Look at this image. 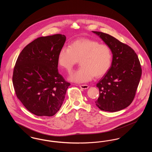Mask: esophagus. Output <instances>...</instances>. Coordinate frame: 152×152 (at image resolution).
<instances>
[{
    "mask_svg": "<svg viewBox=\"0 0 152 152\" xmlns=\"http://www.w3.org/2000/svg\"><path fill=\"white\" fill-rule=\"evenodd\" d=\"M79 87L84 89H87L89 88V86L88 85H80Z\"/></svg>",
    "mask_w": 152,
    "mask_h": 152,
    "instance_id": "1",
    "label": "esophagus"
}]
</instances>
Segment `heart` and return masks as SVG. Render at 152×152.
<instances>
[{"label": "heart", "instance_id": "obj_1", "mask_svg": "<svg viewBox=\"0 0 152 152\" xmlns=\"http://www.w3.org/2000/svg\"><path fill=\"white\" fill-rule=\"evenodd\" d=\"M58 64L70 72L79 60L80 67L72 73L69 79L85 83L104 75L110 69L112 55L106 44L95 40L81 38L74 40L69 47H63L58 54Z\"/></svg>", "mask_w": 152, "mask_h": 152}]
</instances>
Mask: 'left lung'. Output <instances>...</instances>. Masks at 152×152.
<instances>
[{
  "label": "left lung",
  "instance_id": "obj_1",
  "mask_svg": "<svg viewBox=\"0 0 152 152\" xmlns=\"http://www.w3.org/2000/svg\"><path fill=\"white\" fill-rule=\"evenodd\" d=\"M92 32L100 37L113 54L110 69L96 85L100 94L96 105L101 110L119 111L128 107L135 97L142 74L140 62L127 44L107 34Z\"/></svg>",
  "mask_w": 152,
  "mask_h": 152
}]
</instances>
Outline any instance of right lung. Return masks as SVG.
Listing matches in <instances>:
<instances>
[{
    "instance_id": "1",
    "label": "right lung",
    "mask_w": 152,
    "mask_h": 152,
    "mask_svg": "<svg viewBox=\"0 0 152 152\" xmlns=\"http://www.w3.org/2000/svg\"><path fill=\"white\" fill-rule=\"evenodd\" d=\"M64 35L40 37L26 45L16 61L15 92L23 105L38 116H52L61 108L71 85L58 71V54Z\"/></svg>"
}]
</instances>
